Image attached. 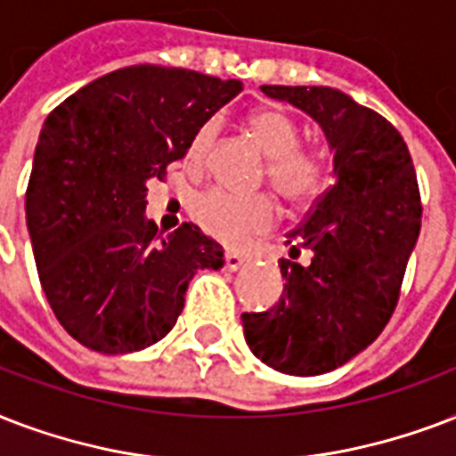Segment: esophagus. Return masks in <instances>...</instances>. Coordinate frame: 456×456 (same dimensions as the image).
I'll use <instances>...</instances> for the list:
<instances>
[{
  "label": "esophagus",
  "instance_id": "1",
  "mask_svg": "<svg viewBox=\"0 0 456 456\" xmlns=\"http://www.w3.org/2000/svg\"><path fill=\"white\" fill-rule=\"evenodd\" d=\"M225 268L228 271H240L242 266H247V256H242V254L238 252H225Z\"/></svg>",
  "mask_w": 456,
  "mask_h": 456
}]
</instances>
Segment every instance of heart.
Returning <instances> with one entry per match:
<instances>
[{
  "label": "heart",
  "mask_w": 456,
  "mask_h": 456,
  "mask_svg": "<svg viewBox=\"0 0 456 456\" xmlns=\"http://www.w3.org/2000/svg\"><path fill=\"white\" fill-rule=\"evenodd\" d=\"M247 130L266 157V178L288 204H306L323 185V164L314 151L299 150L297 126L276 109H256L247 116ZM218 121L209 118L192 135L185 161L200 168L216 140ZM192 218L207 235L225 245H240L254 232L273 225L276 204L268 195H238L225 188L204 190L192 200Z\"/></svg>",
  "instance_id": "1"
}]
</instances>
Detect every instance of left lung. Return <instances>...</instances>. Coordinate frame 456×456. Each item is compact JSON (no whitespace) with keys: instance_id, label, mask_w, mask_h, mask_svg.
Returning <instances> with one entry per match:
<instances>
[{"instance_id":"obj_1","label":"left lung","mask_w":456,"mask_h":456,"mask_svg":"<svg viewBox=\"0 0 456 456\" xmlns=\"http://www.w3.org/2000/svg\"><path fill=\"white\" fill-rule=\"evenodd\" d=\"M319 123L333 151V185L288 232L283 295L242 314L256 359L288 376H321L369 347L393 316L421 231V197L402 135L333 87L261 85ZM302 248L309 265L294 259Z\"/></svg>"}]
</instances>
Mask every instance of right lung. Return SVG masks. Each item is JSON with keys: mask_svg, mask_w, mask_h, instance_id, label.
Returning a JSON list of instances; mask_svg holds the SVG:
<instances>
[{"mask_svg": "<svg viewBox=\"0 0 456 456\" xmlns=\"http://www.w3.org/2000/svg\"><path fill=\"white\" fill-rule=\"evenodd\" d=\"M240 80L128 66L97 77L45 118L26 192L42 290L69 335L100 354L150 347L175 326L197 271L224 247L197 225L159 235L147 180L185 157Z\"/></svg>", "mask_w": 456, "mask_h": 456, "instance_id": "right-lung-1", "label": "right lung"}]
</instances>
